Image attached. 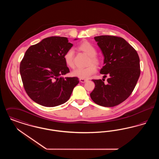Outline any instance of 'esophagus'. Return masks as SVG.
I'll list each match as a JSON object with an SVG mask.
<instances>
[{
    "label": "esophagus",
    "mask_w": 159,
    "mask_h": 159,
    "mask_svg": "<svg viewBox=\"0 0 159 159\" xmlns=\"http://www.w3.org/2000/svg\"><path fill=\"white\" fill-rule=\"evenodd\" d=\"M79 80H80V82H82V83H84V82H87V81H88V79H79Z\"/></svg>",
    "instance_id": "34e87169"
}]
</instances>
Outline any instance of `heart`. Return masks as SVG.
<instances>
[{
	"label": "heart",
	"instance_id": "obj_1",
	"mask_svg": "<svg viewBox=\"0 0 159 159\" xmlns=\"http://www.w3.org/2000/svg\"><path fill=\"white\" fill-rule=\"evenodd\" d=\"M79 49L89 57L88 64H90L84 68H77L72 71V75L80 79H88L97 71L96 66L100 64V60L97 56V50L96 48L90 42H84L79 46ZM64 59L66 65L70 68H74V50L70 49L65 53ZM94 63V65L91 63Z\"/></svg>",
	"mask_w": 159,
	"mask_h": 159
}]
</instances>
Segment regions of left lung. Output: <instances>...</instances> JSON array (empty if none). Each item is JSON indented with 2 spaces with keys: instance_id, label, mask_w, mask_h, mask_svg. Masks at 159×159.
Returning <instances> with one entry per match:
<instances>
[{
  "instance_id": "obj_1",
  "label": "left lung",
  "mask_w": 159,
  "mask_h": 159,
  "mask_svg": "<svg viewBox=\"0 0 159 159\" xmlns=\"http://www.w3.org/2000/svg\"><path fill=\"white\" fill-rule=\"evenodd\" d=\"M104 57V66L100 73L102 79L94 80V89L90 94L99 106L111 107L125 101L134 91L140 76L139 58L136 50L124 39L114 36L94 38ZM110 76L105 84L104 79Z\"/></svg>"
}]
</instances>
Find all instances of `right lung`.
<instances>
[{
  "label": "right lung",
  "instance_id": "obj_1",
  "mask_svg": "<svg viewBox=\"0 0 159 159\" xmlns=\"http://www.w3.org/2000/svg\"><path fill=\"white\" fill-rule=\"evenodd\" d=\"M72 46L67 38L52 36L26 51L20 72L25 91L35 102L52 107L70 98L79 82L77 77H62L70 72L64 55Z\"/></svg>",
  "mask_w": 159,
  "mask_h": 159
}]
</instances>
